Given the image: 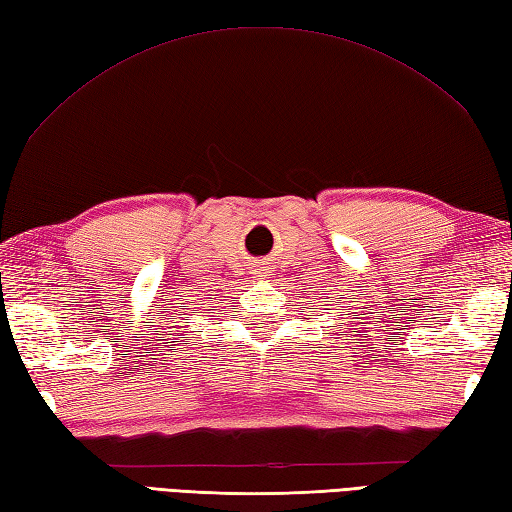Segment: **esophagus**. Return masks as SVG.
I'll return each mask as SVG.
<instances>
[{
  "mask_svg": "<svg viewBox=\"0 0 512 512\" xmlns=\"http://www.w3.org/2000/svg\"><path fill=\"white\" fill-rule=\"evenodd\" d=\"M269 272H272V269L265 267V265H256V269H254L256 276H269Z\"/></svg>",
  "mask_w": 512,
  "mask_h": 512,
  "instance_id": "obj_1",
  "label": "esophagus"
}]
</instances>
